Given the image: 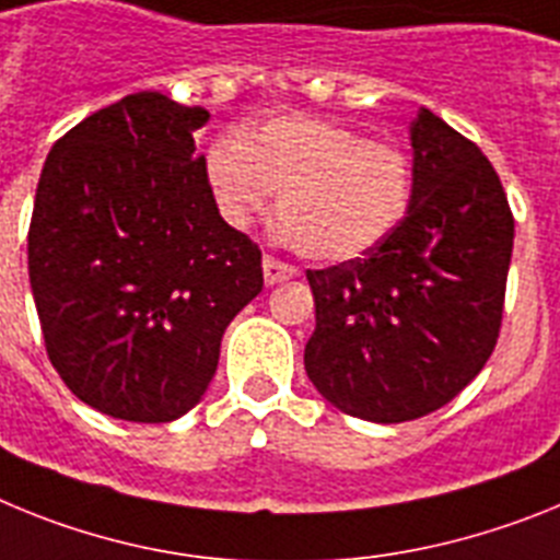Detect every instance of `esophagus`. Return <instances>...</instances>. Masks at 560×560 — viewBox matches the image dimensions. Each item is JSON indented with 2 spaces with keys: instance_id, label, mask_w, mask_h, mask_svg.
<instances>
[{
  "instance_id": "1",
  "label": "esophagus",
  "mask_w": 560,
  "mask_h": 560,
  "mask_svg": "<svg viewBox=\"0 0 560 560\" xmlns=\"http://www.w3.org/2000/svg\"><path fill=\"white\" fill-rule=\"evenodd\" d=\"M261 270H265V284L273 287V284H281V281H290L299 276V270H295L293 265H284V261L273 259V256H265V261H261Z\"/></svg>"
}]
</instances>
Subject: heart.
Masks as SVG:
<instances>
[{"mask_svg":"<svg viewBox=\"0 0 560 560\" xmlns=\"http://www.w3.org/2000/svg\"><path fill=\"white\" fill-rule=\"evenodd\" d=\"M222 217L250 225L279 194L276 236L320 265H343L386 242L411 202V165L392 145L315 115H281L208 149Z\"/></svg>","mask_w":560,"mask_h":560,"instance_id":"obj_1","label":"heart"}]
</instances>
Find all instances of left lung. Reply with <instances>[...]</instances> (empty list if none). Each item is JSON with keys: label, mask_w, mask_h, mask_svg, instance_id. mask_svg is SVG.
Returning <instances> with one entry per match:
<instances>
[{"label": "left lung", "mask_w": 560, "mask_h": 560, "mask_svg": "<svg viewBox=\"0 0 560 560\" xmlns=\"http://www.w3.org/2000/svg\"><path fill=\"white\" fill-rule=\"evenodd\" d=\"M408 132L411 202L395 233L361 259L307 270V377L369 422L431 415L482 372L513 256V213L482 149L428 109Z\"/></svg>", "instance_id": "obj_1"}]
</instances>
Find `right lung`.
Segmentation results:
<instances>
[{"mask_svg": "<svg viewBox=\"0 0 560 560\" xmlns=\"http://www.w3.org/2000/svg\"><path fill=\"white\" fill-rule=\"evenodd\" d=\"M208 109L135 92L50 149L27 270L47 354L78 400L126 422L191 411L261 250L220 217L194 132Z\"/></svg>", "mask_w": 560, "mask_h": 560, "instance_id": "obj_1", "label": "right lung"}]
</instances>
